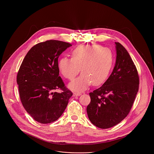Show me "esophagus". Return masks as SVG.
<instances>
[{
	"label": "esophagus",
	"instance_id": "esophagus-1",
	"mask_svg": "<svg viewBox=\"0 0 154 154\" xmlns=\"http://www.w3.org/2000/svg\"><path fill=\"white\" fill-rule=\"evenodd\" d=\"M73 94H74V96H80L82 94V93H79V92H74Z\"/></svg>",
	"mask_w": 154,
	"mask_h": 154
}]
</instances>
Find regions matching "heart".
Returning <instances> with one entry per match:
<instances>
[{
  "label": "heart",
  "mask_w": 154,
  "mask_h": 154,
  "mask_svg": "<svg viewBox=\"0 0 154 154\" xmlns=\"http://www.w3.org/2000/svg\"><path fill=\"white\" fill-rule=\"evenodd\" d=\"M112 51L102 46L93 45L79 46L71 52V58L63 57L58 62L60 74L72 80L80 71L81 75L69 84L74 91L86 90L91 83L99 85L108 78L113 63Z\"/></svg>",
  "instance_id": "b5f03b06"
}]
</instances>
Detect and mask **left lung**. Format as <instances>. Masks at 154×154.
<instances>
[{
    "label": "left lung",
    "instance_id": "obj_1",
    "mask_svg": "<svg viewBox=\"0 0 154 154\" xmlns=\"http://www.w3.org/2000/svg\"><path fill=\"white\" fill-rule=\"evenodd\" d=\"M116 64L112 73L99 88L90 93L86 112L93 124L108 128L129 113L138 91L140 79L135 65L125 48L115 42Z\"/></svg>",
    "mask_w": 154,
    "mask_h": 154
}]
</instances>
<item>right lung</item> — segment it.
I'll use <instances>...</instances> for the list:
<instances>
[{"instance_id": "1", "label": "right lung", "mask_w": 154, "mask_h": 154, "mask_svg": "<svg viewBox=\"0 0 154 154\" xmlns=\"http://www.w3.org/2000/svg\"><path fill=\"white\" fill-rule=\"evenodd\" d=\"M70 43L48 40L32 47L24 57L17 75L20 99L27 112L37 122L57 121L72 96L59 76L58 59ZM62 90L61 93L54 91Z\"/></svg>"}]
</instances>
